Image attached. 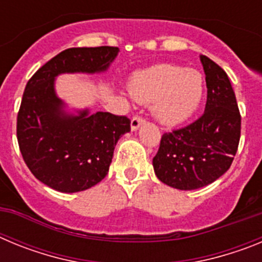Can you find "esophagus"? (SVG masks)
I'll return each mask as SVG.
<instances>
[{"label":"esophagus","instance_id":"1","mask_svg":"<svg viewBox=\"0 0 262 262\" xmlns=\"http://www.w3.org/2000/svg\"><path fill=\"white\" fill-rule=\"evenodd\" d=\"M143 123H144V119H143V118L134 117L133 119H131V129H133V131H136Z\"/></svg>","mask_w":262,"mask_h":262}]
</instances>
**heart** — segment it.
<instances>
[{"label": "heart", "instance_id": "obj_1", "mask_svg": "<svg viewBox=\"0 0 262 262\" xmlns=\"http://www.w3.org/2000/svg\"><path fill=\"white\" fill-rule=\"evenodd\" d=\"M129 93L140 103H154V115L164 126H178L190 119L205 97V78L195 69L159 64L136 72Z\"/></svg>", "mask_w": 262, "mask_h": 262}]
</instances>
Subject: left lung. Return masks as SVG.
I'll use <instances>...</instances> for the list:
<instances>
[{
  "label": "left lung",
  "instance_id": "obj_1",
  "mask_svg": "<svg viewBox=\"0 0 262 262\" xmlns=\"http://www.w3.org/2000/svg\"><path fill=\"white\" fill-rule=\"evenodd\" d=\"M205 113L184 128L164 134L154 157L155 174L178 190H195L216 181L230 169L240 140L239 107L230 78L205 55Z\"/></svg>",
  "mask_w": 262,
  "mask_h": 262
}]
</instances>
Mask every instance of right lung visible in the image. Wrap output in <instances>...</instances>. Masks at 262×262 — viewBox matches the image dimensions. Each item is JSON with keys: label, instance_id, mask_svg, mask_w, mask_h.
I'll return each mask as SVG.
<instances>
[{"label": "right lung", "instance_id": "obj_1", "mask_svg": "<svg viewBox=\"0 0 262 262\" xmlns=\"http://www.w3.org/2000/svg\"><path fill=\"white\" fill-rule=\"evenodd\" d=\"M118 47L68 48L29 80L17 119L20 154L39 181L60 193H77L101 182L114 148L129 133V119L73 108L56 93L60 75H99L110 68Z\"/></svg>", "mask_w": 262, "mask_h": 262}]
</instances>
